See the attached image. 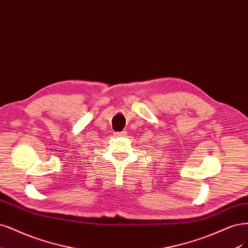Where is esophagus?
I'll list each match as a JSON object with an SVG mask.
<instances>
[{"label": "esophagus", "instance_id": "1", "mask_svg": "<svg viewBox=\"0 0 248 248\" xmlns=\"http://www.w3.org/2000/svg\"><path fill=\"white\" fill-rule=\"evenodd\" d=\"M126 131H120V132H115V136H125L126 135Z\"/></svg>", "mask_w": 248, "mask_h": 248}]
</instances>
